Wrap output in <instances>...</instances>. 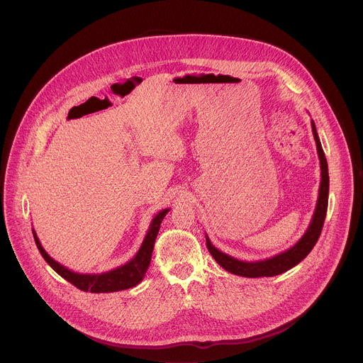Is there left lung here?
I'll return each instance as SVG.
<instances>
[{
    "label": "left lung",
    "instance_id": "obj_1",
    "mask_svg": "<svg viewBox=\"0 0 363 363\" xmlns=\"http://www.w3.org/2000/svg\"><path fill=\"white\" fill-rule=\"evenodd\" d=\"M311 128H313V135L317 144V152L320 158V167H321V183H320V190H318V199H317V206L313 215V219L310 222L308 230L305 231V234L299 238V241L288 248L286 252L279 253L273 257L259 260V262H242L238 259H234L225 253L219 252V250L212 245L209 237L206 235V247L209 250V253L215 259V262L224 267L227 272L244 277H272L276 274H281L298 263H301L306 256L310 255L311 250L314 248L315 242L320 238L323 225H324V219L327 213V205H328V165L327 160L320 143V138L315 129L314 121H311Z\"/></svg>",
    "mask_w": 363,
    "mask_h": 363
}]
</instances>
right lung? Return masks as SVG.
Listing matches in <instances>:
<instances>
[{
	"label": "right lung",
	"instance_id": "right-lung-1",
	"mask_svg": "<svg viewBox=\"0 0 363 363\" xmlns=\"http://www.w3.org/2000/svg\"><path fill=\"white\" fill-rule=\"evenodd\" d=\"M169 211H170V208H165V209L160 211L152 218L150 228H148V233H147L141 247H139L138 253L133 256V259H130L128 263H125V264H122L116 269H111V270L103 272V273H77V272H72L71 269L62 266L57 260H53L45 252V248L42 247L35 230H33V237H35V242L39 248V252H40L42 257L46 260V263L60 276H62L65 281H68L69 284H72L78 289L84 291V292L90 291L93 294L118 292V291H123V289H129V288L136 286L144 279V276L148 270V266L151 263L154 242H155L157 234L160 231L161 222H162L164 216L167 215V212H169Z\"/></svg>",
	"mask_w": 363,
	"mask_h": 363
}]
</instances>
